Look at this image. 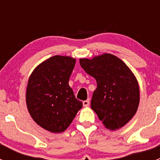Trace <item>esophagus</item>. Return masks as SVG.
Listing matches in <instances>:
<instances>
[{"instance_id": "esophagus-1", "label": "esophagus", "mask_w": 160, "mask_h": 160, "mask_svg": "<svg viewBox=\"0 0 160 160\" xmlns=\"http://www.w3.org/2000/svg\"><path fill=\"white\" fill-rule=\"evenodd\" d=\"M83 106H84V107H88V106L90 104V100L88 99V100H87V101H83Z\"/></svg>"}]
</instances>
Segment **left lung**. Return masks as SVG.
Returning <instances> with one entry per match:
<instances>
[{"label": "left lung", "mask_w": 160, "mask_h": 160, "mask_svg": "<svg viewBox=\"0 0 160 160\" xmlns=\"http://www.w3.org/2000/svg\"><path fill=\"white\" fill-rule=\"evenodd\" d=\"M80 64L97 81L90 103L92 110L110 130L126 125L139 104V88L133 72L122 59L109 53L92 59H80Z\"/></svg>", "instance_id": "obj_1"}]
</instances>
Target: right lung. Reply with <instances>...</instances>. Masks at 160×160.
Returning a JSON list of instances; mask_svg holds the SVG:
<instances>
[{"label": "right lung", "mask_w": 160, "mask_h": 160, "mask_svg": "<svg viewBox=\"0 0 160 160\" xmlns=\"http://www.w3.org/2000/svg\"><path fill=\"white\" fill-rule=\"evenodd\" d=\"M75 63L70 56H54L39 64L28 79V112L38 125L51 132H64L83 106L69 86Z\"/></svg>", "instance_id": "obj_1"}]
</instances>
